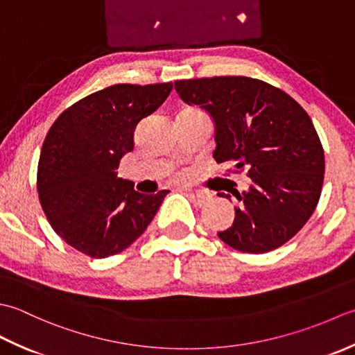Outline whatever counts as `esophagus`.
Wrapping results in <instances>:
<instances>
[{"label":"esophagus","mask_w":355,"mask_h":355,"mask_svg":"<svg viewBox=\"0 0 355 355\" xmlns=\"http://www.w3.org/2000/svg\"><path fill=\"white\" fill-rule=\"evenodd\" d=\"M188 194H190V196L196 200V202H199V204H205V202H208V200H211V198H213V194L209 193V191H207V190H198V191H188Z\"/></svg>","instance_id":"34e87169"}]
</instances>
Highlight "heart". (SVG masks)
<instances>
[{"instance_id": "1", "label": "heart", "mask_w": 355, "mask_h": 355, "mask_svg": "<svg viewBox=\"0 0 355 355\" xmlns=\"http://www.w3.org/2000/svg\"><path fill=\"white\" fill-rule=\"evenodd\" d=\"M182 113H202V112L198 110V108H185ZM173 178H175L176 180H185L187 179V173H184V171L173 173Z\"/></svg>"}]
</instances>
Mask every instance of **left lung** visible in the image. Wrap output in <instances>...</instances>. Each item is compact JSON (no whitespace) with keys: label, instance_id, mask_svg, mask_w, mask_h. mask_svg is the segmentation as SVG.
<instances>
[{"label":"left lung","instance_id":"8db88e82","mask_svg":"<svg viewBox=\"0 0 355 355\" xmlns=\"http://www.w3.org/2000/svg\"><path fill=\"white\" fill-rule=\"evenodd\" d=\"M175 89L213 116L214 161L251 178L247 193H233V227L218 236L252 254L282 247L308 222L322 193L324 153L308 113L279 87L248 76L180 79Z\"/></svg>","mask_w":355,"mask_h":355}]
</instances>
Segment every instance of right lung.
<instances>
[{"mask_svg": "<svg viewBox=\"0 0 355 355\" xmlns=\"http://www.w3.org/2000/svg\"><path fill=\"white\" fill-rule=\"evenodd\" d=\"M173 83L114 84L79 99L50 127L42 144L36 190L50 225L83 254H118L139 237L167 190L137 193L116 176L135 147V128L168 98Z\"/></svg>", "mask_w": 355, "mask_h": 355, "instance_id": "obj_1", "label": "right lung"}]
</instances>
